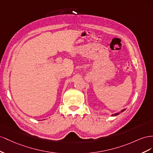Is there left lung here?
<instances>
[{
  "mask_svg": "<svg viewBox=\"0 0 153 153\" xmlns=\"http://www.w3.org/2000/svg\"><path fill=\"white\" fill-rule=\"evenodd\" d=\"M126 110V108H124V109H123V110H120V111H119V112H117V113H113V114H112L111 115L112 116H116V115H118L119 114H120V113H121V112H123L124 111H125Z\"/></svg>",
  "mask_w": 153,
  "mask_h": 153,
  "instance_id": "obj_1",
  "label": "left lung"
}]
</instances>
